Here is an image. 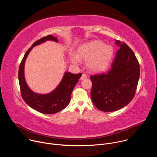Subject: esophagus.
<instances>
[{"label":"esophagus","mask_w":157,"mask_h":157,"mask_svg":"<svg viewBox=\"0 0 157 157\" xmlns=\"http://www.w3.org/2000/svg\"><path fill=\"white\" fill-rule=\"evenodd\" d=\"M86 78H87V75L86 74H82L81 77V79L82 80V79H84Z\"/></svg>","instance_id":"esophagus-1"}]
</instances>
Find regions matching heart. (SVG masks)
I'll return each mask as SVG.
<instances>
[{
	"label": "heart",
	"instance_id": "1",
	"mask_svg": "<svg viewBox=\"0 0 157 157\" xmlns=\"http://www.w3.org/2000/svg\"><path fill=\"white\" fill-rule=\"evenodd\" d=\"M113 55V47L98 40L84 44L78 50V56L80 58L87 61L89 68L94 72L104 71L110 63ZM78 57L73 55L71 56L73 63H79L80 59Z\"/></svg>",
	"mask_w": 157,
	"mask_h": 157
}]
</instances>
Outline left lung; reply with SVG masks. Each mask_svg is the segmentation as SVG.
<instances>
[{
  "label": "left lung",
  "instance_id": "8db88e82",
  "mask_svg": "<svg viewBox=\"0 0 157 157\" xmlns=\"http://www.w3.org/2000/svg\"><path fill=\"white\" fill-rule=\"evenodd\" d=\"M119 47L111 68L106 73L90 76L92 101L100 110L113 112L127 105L136 94L140 65L132 49L125 43L116 41Z\"/></svg>",
  "mask_w": 157,
  "mask_h": 157
}]
</instances>
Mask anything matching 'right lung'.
<instances>
[{
    "label": "right lung",
    "mask_w": 157,
    "mask_h": 157,
    "mask_svg": "<svg viewBox=\"0 0 157 157\" xmlns=\"http://www.w3.org/2000/svg\"><path fill=\"white\" fill-rule=\"evenodd\" d=\"M47 40L58 41L57 38L53 35L44 36L35 41L27 50L20 63L18 70V81L21 95L24 101L30 107L39 113L52 114L57 113L68 105L72 91L82 74H73L70 72H66L59 84L52 93L47 94H40L33 92L27 86L25 79V62L33 47Z\"/></svg>",
    "instance_id": "obj_1"
}]
</instances>
